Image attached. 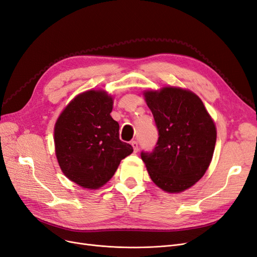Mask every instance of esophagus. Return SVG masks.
Returning a JSON list of instances; mask_svg holds the SVG:
<instances>
[{
    "label": "esophagus",
    "mask_w": 257,
    "mask_h": 257,
    "mask_svg": "<svg viewBox=\"0 0 257 257\" xmlns=\"http://www.w3.org/2000/svg\"><path fill=\"white\" fill-rule=\"evenodd\" d=\"M131 145L133 146V149H134V151H135V152H137V151H138V149H139V147H138V143H137L136 141H132Z\"/></svg>",
    "instance_id": "esophagus-1"
}]
</instances>
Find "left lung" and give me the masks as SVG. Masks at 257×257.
<instances>
[{
  "instance_id": "8db88e82",
  "label": "left lung",
  "mask_w": 257,
  "mask_h": 257,
  "mask_svg": "<svg viewBox=\"0 0 257 257\" xmlns=\"http://www.w3.org/2000/svg\"><path fill=\"white\" fill-rule=\"evenodd\" d=\"M159 139L142 151L152 181L168 193L191 188L206 173L216 141L215 125L201 99L191 91L163 88L145 93Z\"/></svg>"
}]
</instances>
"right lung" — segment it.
Instances as JSON below:
<instances>
[{
	"label": "right lung",
	"instance_id": "1",
	"mask_svg": "<svg viewBox=\"0 0 257 257\" xmlns=\"http://www.w3.org/2000/svg\"><path fill=\"white\" fill-rule=\"evenodd\" d=\"M112 98L104 91L76 96L54 126V145L63 174L84 189H98L114 175L133 147L119 138L110 112Z\"/></svg>",
	"mask_w": 257,
	"mask_h": 257
}]
</instances>
